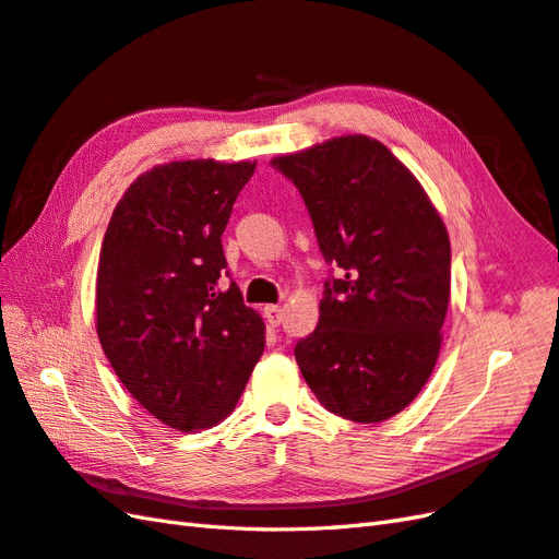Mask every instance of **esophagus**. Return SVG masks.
I'll return each instance as SVG.
<instances>
[{
    "label": "esophagus",
    "instance_id": "esophagus-1",
    "mask_svg": "<svg viewBox=\"0 0 559 559\" xmlns=\"http://www.w3.org/2000/svg\"><path fill=\"white\" fill-rule=\"evenodd\" d=\"M285 311L281 307H264V318L271 328H278L283 323Z\"/></svg>",
    "mask_w": 559,
    "mask_h": 559
}]
</instances>
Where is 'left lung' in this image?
Returning a JSON list of instances; mask_svg holds the SVG:
<instances>
[{
  "label": "left lung",
  "instance_id": "1",
  "mask_svg": "<svg viewBox=\"0 0 559 559\" xmlns=\"http://www.w3.org/2000/svg\"><path fill=\"white\" fill-rule=\"evenodd\" d=\"M295 182L325 262L318 328L295 360L321 405L379 424L433 372L450 307V236L421 182L368 135H340L271 158Z\"/></svg>",
  "mask_w": 559,
  "mask_h": 559
}]
</instances>
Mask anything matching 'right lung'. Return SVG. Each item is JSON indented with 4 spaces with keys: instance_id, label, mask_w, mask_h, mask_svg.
I'll use <instances>...</instances> for the list:
<instances>
[{
    "instance_id": "obj_1",
    "label": "right lung",
    "mask_w": 559,
    "mask_h": 559,
    "mask_svg": "<svg viewBox=\"0 0 559 559\" xmlns=\"http://www.w3.org/2000/svg\"><path fill=\"white\" fill-rule=\"evenodd\" d=\"M254 166H154L123 191L103 238L100 346L126 391L182 433L229 417L264 350L262 316L236 283L222 285V234Z\"/></svg>"
}]
</instances>
